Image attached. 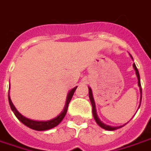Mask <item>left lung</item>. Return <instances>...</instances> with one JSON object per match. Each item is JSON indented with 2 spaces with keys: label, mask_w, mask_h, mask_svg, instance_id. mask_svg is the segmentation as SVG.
I'll return each mask as SVG.
<instances>
[{
  "label": "left lung",
  "mask_w": 151,
  "mask_h": 151,
  "mask_svg": "<svg viewBox=\"0 0 151 151\" xmlns=\"http://www.w3.org/2000/svg\"><path fill=\"white\" fill-rule=\"evenodd\" d=\"M131 58H132V56H131ZM132 59H133V58H132ZM133 66H134V70H135V72H136L137 78H138V85H139V89H140L141 98H142V89H141V85H140V78H139V70H138V69H137V67H136V65H135V64H134V63ZM89 97H90L91 102V106H92V113H93V117H94V119L96 120V124L99 125L100 127H101L102 129H107V130H115V129H119V128H121V127H123V126H124V125L126 124H125L124 125H123V126H119V127H112V126H109V125H107V124H103L101 120L98 119V117H97V115H96L95 102H94V99H93V96H92V92H91V88H89ZM140 102H141V101H140ZM139 106H140V105H139Z\"/></svg>",
  "instance_id": "8db88e82"
}]
</instances>
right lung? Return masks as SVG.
Masks as SVG:
<instances>
[{
	"label": "right lung",
	"instance_id": "obj_1",
	"mask_svg": "<svg viewBox=\"0 0 151 151\" xmlns=\"http://www.w3.org/2000/svg\"><path fill=\"white\" fill-rule=\"evenodd\" d=\"M77 86L74 87L72 90L70 91L68 94V96H67V100H66V104H65V109L63 110V112L55 119H51L50 121H34V120H31V119H28L25 118L24 116H22L21 113H19L17 112V110L15 108L14 105L12 104V102L11 101V98L9 96L8 93V100L9 103H10V107L12 108V110L13 111V113L16 115V117L17 119L20 120L21 122L25 124L27 127L32 129H34V130H38V131H43V130H47V129H50L52 128H54L55 126L59 124L60 123L61 121L63 120V119L65 118V114L67 113V109H68V106H69V103L72 98L73 94L75 92V91L76 89Z\"/></svg>",
	"mask_w": 151,
	"mask_h": 151
}]
</instances>
